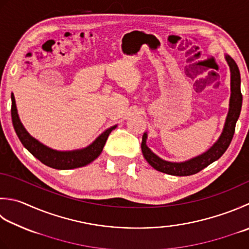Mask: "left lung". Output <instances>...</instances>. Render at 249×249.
I'll list each match as a JSON object with an SVG mask.
<instances>
[{
  "mask_svg": "<svg viewBox=\"0 0 249 249\" xmlns=\"http://www.w3.org/2000/svg\"><path fill=\"white\" fill-rule=\"evenodd\" d=\"M226 60L230 67L231 72V97L230 104H229V112L220 137L213 143L211 149H208L205 153L198 155L196 158L188 160L186 162H168V160H162L157 154H154L147 145V133L142 136V142H141V150L147 162L154 169L159 170L173 176H190L198 172L203 168L207 167L209 164L215 162L221 155L226 152L229 145H230L233 135H234L236 121L240 116L242 109L243 96L241 92V75L240 70L232 58L227 55Z\"/></svg>",
  "mask_w": 249,
  "mask_h": 249,
  "instance_id": "obj_1",
  "label": "left lung"
}]
</instances>
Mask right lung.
<instances>
[{"label":"right lung","mask_w":249,"mask_h":249,"mask_svg":"<svg viewBox=\"0 0 249 249\" xmlns=\"http://www.w3.org/2000/svg\"><path fill=\"white\" fill-rule=\"evenodd\" d=\"M11 111L14 129L16 131L18 138L21 141L23 147L26 148L33 157H36L38 160H41L43 164H45L46 166H50L55 169L79 168L91 163L92 160L99 157L110 133L116 127V125H114L105 130L99 137L96 138L94 142L84 149L73 151H57L46 147V145L41 143L38 140L33 138L26 130V128L23 127L22 123L20 120H19L16 102H15V97L13 94Z\"/></svg>","instance_id":"1"}]
</instances>
